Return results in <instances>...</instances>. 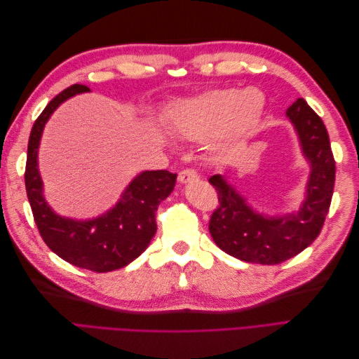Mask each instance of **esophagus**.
<instances>
[{"instance_id": "esophagus-1", "label": "esophagus", "mask_w": 359, "mask_h": 359, "mask_svg": "<svg viewBox=\"0 0 359 359\" xmlns=\"http://www.w3.org/2000/svg\"><path fill=\"white\" fill-rule=\"evenodd\" d=\"M198 178H199L198 172L193 170V169H184L178 173V181L181 184H187V182H191L194 180H198Z\"/></svg>"}]
</instances>
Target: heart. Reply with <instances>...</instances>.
Here are the masks:
<instances>
[{
    "label": "heart",
    "mask_w": 359,
    "mask_h": 359,
    "mask_svg": "<svg viewBox=\"0 0 359 359\" xmlns=\"http://www.w3.org/2000/svg\"><path fill=\"white\" fill-rule=\"evenodd\" d=\"M265 106V94L256 86L241 91L229 86L177 102L172 116L184 137L198 140L214 135V151L224 156L252 136Z\"/></svg>",
    "instance_id": "b5f03b06"
}]
</instances>
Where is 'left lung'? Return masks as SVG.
<instances>
[{"instance_id":"1","label":"left lung","mask_w":359,"mask_h":359,"mask_svg":"<svg viewBox=\"0 0 359 359\" xmlns=\"http://www.w3.org/2000/svg\"><path fill=\"white\" fill-rule=\"evenodd\" d=\"M286 116L310 165L306 199L298 211L283 215L259 212L224 177L210 178L220 203L211 215L210 233L224 253L244 262L277 265L297 256L316 240L330 210L335 161L327 127L304 99L289 106Z\"/></svg>"}]
</instances>
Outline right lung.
<instances>
[{
    "label": "right lung",
    "mask_w": 359,
    "mask_h": 359,
    "mask_svg": "<svg viewBox=\"0 0 359 359\" xmlns=\"http://www.w3.org/2000/svg\"><path fill=\"white\" fill-rule=\"evenodd\" d=\"M85 85H72L52 99L36 119L28 140L25 187L32 215L43 241L66 262L95 273H109L142 255L157 231L156 211L172 193L177 173L144 170L123 191L114 208L90 220H74L53 211L43 196L39 172V147L48 119L57 107L76 94L88 93Z\"/></svg>",
    "instance_id": "add662e5"
}]
</instances>
